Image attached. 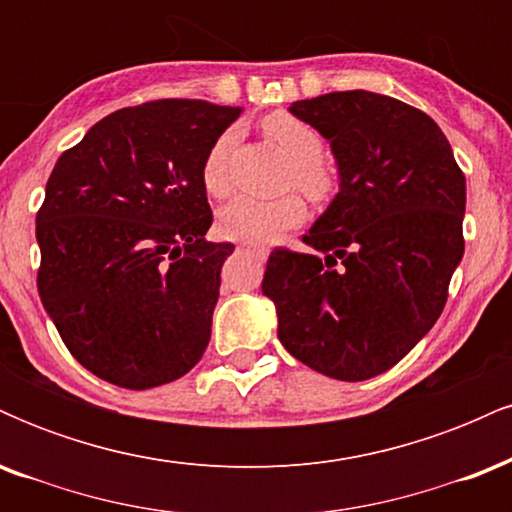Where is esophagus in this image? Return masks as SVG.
<instances>
[{"instance_id": "obj_1", "label": "esophagus", "mask_w": 512, "mask_h": 512, "mask_svg": "<svg viewBox=\"0 0 512 512\" xmlns=\"http://www.w3.org/2000/svg\"><path fill=\"white\" fill-rule=\"evenodd\" d=\"M240 248H243V250H257V252H262V255H264V248H255V245H250V243H243Z\"/></svg>"}]
</instances>
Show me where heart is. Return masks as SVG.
<instances>
[{
    "mask_svg": "<svg viewBox=\"0 0 512 512\" xmlns=\"http://www.w3.org/2000/svg\"><path fill=\"white\" fill-rule=\"evenodd\" d=\"M262 134L284 154L289 166V180L305 197H330L334 180L330 170L322 166L325 142L313 125L289 113H272L262 120ZM233 144V132H223L202 163V185L211 197H223L228 192L226 156ZM303 204L296 195H281L274 199H257L240 195L233 197L226 207L219 209L216 226L219 233L245 243H269L286 228L303 221Z\"/></svg>",
    "mask_w": 512,
    "mask_h": 512,
    "instance_id": "heart-1",
    "label": "heart"
}]
</instances>
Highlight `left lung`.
<instances>
[{
  "instance_id": "1",
  "label": "left lung",
  "mask_w": 512,
  "mask_h": 512,
  "mask_svg": "<svg viewBox=\"0 0 512 512\" xmlns=\"http://www.w3.org/2000/svg\"><path fill=\"white\" fill-rule=\"evenodd\" d=\"M330 142L339 192L303 240L276 248L262 293L291 356L358 383L402 361L436 325L462 260L467 187L440 127L370 91L291 103Z\"/></svg>"
}]
</instances>
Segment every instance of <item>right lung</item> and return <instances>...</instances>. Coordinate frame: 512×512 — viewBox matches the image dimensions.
Instances as JSON below:
<instances>
[{
    "mask_svg": "<svg viewBox=\"0 0 512 512\" xmlns=\"http://www.w3.org/2000/svg\"><path fill=\"white\" fill-rule=\"evenodd\" d=\"M243 108L154 101L64 151L35 219L38 293L72 356L127 390L173 383L211 337L223 260L202 163Z\"/></svg>",
    "mask_w": 512,
    "mask_h": 512,
    "instance_id": "obj_1",
    "label": "right lung"
}]
</instances>
